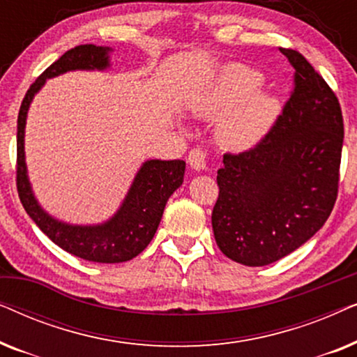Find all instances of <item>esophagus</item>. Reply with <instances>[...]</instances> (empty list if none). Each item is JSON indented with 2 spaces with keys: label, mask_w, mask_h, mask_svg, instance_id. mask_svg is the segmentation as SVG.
Returning a JSON list of instances; mask_svg holds the SVG:
<instances>
[{
  "label": "esophagus",
  "mask_w": 357,
  "mask_h": 357,
  "mask_svg": "<svg viewBox=\"0 0 357 357\" xmlns=\"http://www.w3.org/2000/svg\"><path fill=\"white\" fill-rule=\"evenodd\" d=\"M188 164L195 170H204L206 169V154L199 148L192 149L188 154Z\"/></svg>",
  "instance_id": "1"
}]
</instances>
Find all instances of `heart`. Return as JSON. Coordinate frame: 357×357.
Segmentation results:
<instances>
[{"label": "heart", "mask_w": 357, "mask_h": 357, "mask_svg": "<svg viewBox=\"0 0 357 357\" xmlns=\"http://www.w3.org/2000/svg\"><path fill=\"white\" fill-rule=\"evenodd\" d=\"M260 73L242 65H229L192 102L199 119L218 120L219 144L231 151H245L270 133L280 116L281 105L275 96L258 91Z\"/></svg>", "instance_id": "b5f03b06"}]
</instances>
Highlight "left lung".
I'll return each instance as SVG.
<instances>
[{
  "label": "left lung",
  "instance_id": "obj_1",
  "mask_svg": "<svg viewBox=\"0 0 357 357\" xmlns=\"http://www.w3.org/2000/svg\"><path fill=\"white\" fill-rule=\"evenodd\" d=\"M294 68V91L255 148L224 154L213 208L221 252L245 266H265L305 243L338 197L343 115L338 97L314 66L280 48Z\"/></svg>",
  "mask_w": 357,
  "mask_h": 357
}]
</instances>
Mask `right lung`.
<instances>
[{"mask_svg":"<svg viewBox=\"0 0 357 357\" xmlns=\"http://www.w3.org/2000/svg\"><path fill=\"white\" fill-rule=\"evenodd\" d=\"M112 48L97 45H77L52 63L36 82L29 87L17 116V167L16 183L21 203L38 229L53 243L71 255L97 263L128 261L148 247L158 231L165 203L183 183V160L151 159L141 165L126 197L109 221L96 226H76L52 218L32 192L27 177L24 133L27 112L33 96L47 79L76 70H105L110 66Z\"/></svg>","mask_w":357,"mask_h":357,"instance_id":"obj_1","label":"right lung"}]
</instances>
